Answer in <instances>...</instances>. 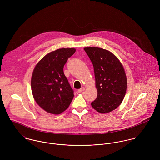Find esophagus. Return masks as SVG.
I'll return each mask as SVG.
<instances>
[{"instance_id": "obj_1", "label": "esophagus", "mask_w": 160, "mask_h": 160, "mask_svg": "<svg viewBox=\"0 0 160 160\" xmlns=\"http://www.w3.org/2000/svg\"><path fill=\"white\" fill-rule=\"evenodd\" d=\"M84 91H85V88H81V89L78 90V93H82V92Z\"/></svg>"}]
</instances>
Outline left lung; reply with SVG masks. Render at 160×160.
Wrapping results in <instances>:
<instances>
[{"label":"left lung","mask_w":160,"mask_h":160,"mask_svg":"<svg viewBox=\"0 0 160 160\" xmlns=\"http://www.w3.org/2000/svg\"><path fill=\"white\" fill-rule=\"evenodd\" d=\"M93 66L97 98L92 107L100 113H107L122 103L127 89L124 68L113 53L98 47L84 48Z\"/></svg>","instance_id":"1"}]
</instances>
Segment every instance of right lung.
Wrapping results in <instances>:
<instances>
[{
  "label": "right lung",
  "instance_id": "obj_1",
  "mask_svg": "<svg viewBox=\"0 0 160 160\" xmlns=\"http://www.w3.org/2000/svg\"><path fill=\"white\" fill-rule=\"evenodd\" d=\"M76 49L63 48L44 56L34 69L31 90L36 103L51 114L62 113L68 108L74 91L64 74L63 67Z\"/></svg>",
  "mask_w": 160,
  "mask_h": 160
}]
</instances>
